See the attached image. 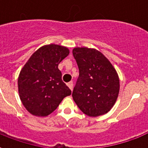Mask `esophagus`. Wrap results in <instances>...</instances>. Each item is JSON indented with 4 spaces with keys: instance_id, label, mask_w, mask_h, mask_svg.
<instances>
[{
    "instance_id": "obj_1",
    "label": "esophagus",
    "mask_w": 148,
    "mask_h": 148,
    "mask_svg": "<svg viewBox=\"0 0 148 148\" xmlns=\"http://www.w3.org/2000/svg\"><path fill=\"white\" fill-rule=\"evenodd\" d=\"M67 86L71 89V90L72 91L73 90V86H74V85H73V82H68L67 83Z\"/></svg>"
}]
</instances>
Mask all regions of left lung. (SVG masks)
Segmentation results:
<instances>
[{
	"label": "left lung",
	"mask_w": 148,
	"mask_h": 148,
	"mask_svg": "<svg viewBox=\"0 0 148 148\" xmlns=\"http://www.w3.org/2000/svg\"><path fill=\"white\" fill-rule=\"evenodd\" d=\"M73 55L79 69L72 93L74 102L87 116L95 117L106 114L118 97L117 72L109 59L96 49L75 47Z\"/></svg>",
	"instance_id": "left-lung-1"
}]
</instances>
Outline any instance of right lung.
I'll use <instances>...</instances> for the list:
<instances>
[{"label":"right lung","mask_w":148,"mask_h":148,"mask_svg":"<svg viewBox=\"0 0 148 148\" xmlns=\"http://www.w3.org/2000/svg\"><path fill=\"white\" fill-rule=\"evenodd\" d=\"M69 54V49L63 46L44 45L34 52L22 68L18 77L19 96L31 114L47 116L71 94L58 68Z\"/></svg>","instance_id":"obj_1"}]
</instances>
